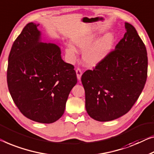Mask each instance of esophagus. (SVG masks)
<instances>
[{
	"mask_svg": "<svg viewBox=\"0 0 154 154\" xmlns=\"http://www.w3.org/2000/svg\"><path fill=\"white\" fill-rule=\"evenodd\" d=\"M76 74H77V79L80 80L81 79V77H82V72L81 69H79V68H77L76 70Z\"/></svg>",
	"mask_w": 154,
	"mask_h": 154,
	"instance_id": "esophagus-1",
	"label": "esophagus"
}]
</instances>
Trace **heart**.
<instances>
[{"label": "heart", "instance_id": "b5f03b06", "mask_svg": "<svg viewBox=\"0 0 154 154\" xmlns=\"http://www.w3.org/2000/svg\"><path fill=\"white\" fill-rule=\"evenodd\" d=\"M97 33H90L86 35L73 38L69 45L66 49V53L70 62H74L77 59L78 51L84 52V63L88 66H95L106 59L113 50L116 38L113 32L105 34L97 39ZM96 41L95 42V41Z\"/></svg>", "mask_w": 154, "mask_h": 154}]
</instances>
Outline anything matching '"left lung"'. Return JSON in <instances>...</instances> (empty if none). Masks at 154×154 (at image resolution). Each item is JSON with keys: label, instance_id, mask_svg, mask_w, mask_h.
<instances>
[{"label": "left lung", "instance_id": "1", "mask_svg": "<svg viewBox=\"0 0 154 154\" xmlns=\"http://www.w3.org/2000/svg\"><path fill=\"white\" fill-rule=\"evenodd\" d=\"M125 29L109 56L82 76L86 111L95 120L111 121L128 113L146 83V47L132 25L125 23Z\"/></svg>", "mask_w": 154, "mask_h": 154}]
</instances>
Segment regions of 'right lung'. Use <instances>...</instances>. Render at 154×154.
<instances>
[{"mask_svg": "<svg viewBox=\"0 0 154 154\" xmlns=\"http://www.w3.org/2000/svg\"><path fill=\"white\" fill-rule=\"evenodd\" d=\"M38 26L27 23L14 42L7 81L12 100L23 116L50 124L63 116L77 79L74 66L61 59L60 48L41 41Z\"/></svg>", "mask_w": 154, "mask_h": 154, "instance_id": "right-lung-1", "label": "right lung"}]
</instances>
